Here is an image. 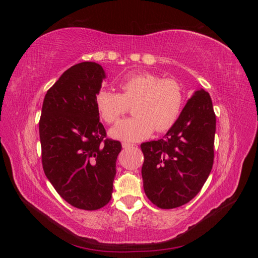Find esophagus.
Here are the masks:
<instances>
[{
  "mask_svg": "<svg viewBox=\"0 0 258 258\" xmlns=\"http://www.w3.org/2000/svg\"><path fill=\"white\" fill-rule=\"evenodd\" d=\"M134 146H135V144H132V143H129V142H122V147L124 148V150H126V148L134 147Z\"/></svg>",
  "mask_w": 258,
  "mask_h": 258,
  "instance_id": "34e87169",
  "label": "esophagus"
}]
</instances>
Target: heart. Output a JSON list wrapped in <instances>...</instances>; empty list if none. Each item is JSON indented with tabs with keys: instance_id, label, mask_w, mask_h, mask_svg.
I'll return each mask as SVG.
<instances>
[{
	"instance_id": "1",
	"label": "heart",
	"mask_w": 258,
	"mask_h": 258,
	"mask_svg": "<svg viewBox=\"0 0 258 258\" xmlns=\"http://www.w3.org/2000/svg\"><path fill=\"white\" fill-rule=\"evenodd\" d=\"M120 93L100 89L95 97L97 111L106 123H115L134 104L136 116L123 119L110 131L112 138L124 142H138L154 130L166 132L172 128L184 105V90L177 81L139 72L128 73L118 83Z\"/></svg>"
}]
</instances>
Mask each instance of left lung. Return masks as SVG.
<instances>
[{"instance_id": "left-lung-1", "label": "left lung", "mask_w": 258, "mask_h": 258, "mask_svg": "<svg viewBox=\"0 0 258 258\" xmlns=\"http://www.w3.org/2000/svg\"><path fill=\"white\" fill-rule=\"evenodd\" d=\"M215 126L212 100L200 89L165 137L141 144L143 187L155 206L181 207L201 190L213 167Z\"/></svg>"}]
</instances>
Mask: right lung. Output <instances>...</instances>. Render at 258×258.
Wrapping results in <instances>:
<instances>
[{
    "label": "right lung",
    "mask_w": 258,
    "mask_h": 258,
    "mask_svg": "<svg viewBox=\"0 0 258 258\" xmlns=\"http://www.w3.org/2000/svg\"><path fill=\"white\" fill-rule=\"evenodd\" d=\"M104 79L96 62L68 69L46 93L38 122L46 177L68 204L87 211L110 202L121 151L106 138L95 104Z\"/></svg>",
    "instance_id": "add662e5"
}]
</instances>
